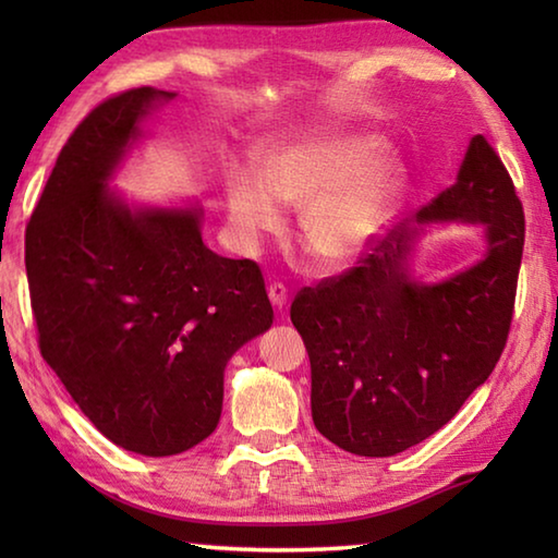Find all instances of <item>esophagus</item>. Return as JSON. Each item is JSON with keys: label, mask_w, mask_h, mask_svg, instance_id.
Instances as JSON below:
<instances>
[{"label": "esophagus", "mask_w": 558, "mask_h": 558, "mask_svg": "<svg viewBox=\"0 0 558 558\" xmlns=\"http://www.w3.org/2000/svg\"><path fill=\"white\" fill-rule=\"evenodd\" d=\"M268 298H270L272 305H276V310L286 307V302H288L286 286H282V282H270V286H268Z\"/></svg>", "instance_id": "esophagus-1"}]
</instances>
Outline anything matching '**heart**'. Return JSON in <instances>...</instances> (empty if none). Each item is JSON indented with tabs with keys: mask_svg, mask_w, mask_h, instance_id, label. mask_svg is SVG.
<instances>
[{
	"mask_svg": "<svg viewBox=\"0 0 558 558\" xmlns=\"http://www.w3.org/2000/svg\"><path fill=\"white\" fill-rule=\"evenodd\" d=\"M374 135H329L280 147L263 159L260 177L233 169L226 177V209L233 235L256 245L280 229L275 202L302 206L300 243L323 266L349 263L391 214L401 192L399 165L379 153Z\"/></svg>",
	"mask_w": 558,
	"mask_h": 558,
	"instance_id": "b5f03b06",
	"label": "heart"
}]
</instances>
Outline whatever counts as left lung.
I'll list each match as a JSON object with an SVG mask.
<instances>
[{
    "mask_svg": "<svg viewBox=\"0 0 558 558\" xmlns=\"http://www.w3.org/2000/svg\"><path fill=\"white\" fill-rule=\"evenodd\" d=\"M418 221L485 223L487 256L418 286L405 272L413 231L399 226L290 305L313 369L315 428L354 456L389 458L446 426L493 374L512 327L524 209L483 135Z\"/></svg>",
    "mask_w": 558,
    "mask_h": 558,
    "instance_id": "1",
    "label": "left lung"
}]
</instances>
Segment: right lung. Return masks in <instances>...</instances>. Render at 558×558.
<instances>
[{
	"instance_id": "right-lung-1",
	"label": "right lung",
	"mask_w": 558,
	"mask_h": 558,
	"mask_svg": "<svg viewBox=\"0 0 558 558\" xmlns=\"http://www.w3.org/2000/svg\"><path fill=\"white\" fill-rule=\"evenodd\" d=\"M165 98L122 90L78 122L24 241L46 364L102 436L149 458L211 436L226 362L272 325L258 263L206 248L199 211L132 214L108 194L137 120Z\"/></svg>"
}]
</instances>
